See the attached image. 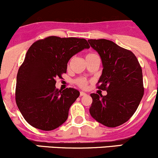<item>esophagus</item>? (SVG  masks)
Returning <instances> with one entry per match:
<instances>
[{"instance_id":"1","label":"esophagus","mask_w":158,"mask_h":158,"mask_svg":"<svg viewBox=\"0 0 158 158\" xmlns=\"http://www.w3.org/2000/svg\"><path fill=\"white\" fill-rule=\"evenodd\" d=\"M85 95H87V94H86L85 92H80V96H85Z\"/></svg>"}]
</instances>
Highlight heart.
Masks as SVG:
<instances>
[{"instance_id": "heart-1", "label": "heart", "mask_w": 158, "mask_h": 158, "mask_svg": "<svg viewBox=\"0 0 158 158\" xmlns=\"http://www.w3.org/2000/svg\"><path fill=\"white\" fill-rule=\"evenodd\" d=\"M94 56H98V55L95 54H93V53H89V54H86L85 59L94 57ZM76 84H77L79 87L82 88V89H85V88H87L88 86V81L86 80L85 79H83V78H79V79H76Z\"/></svg>"}]
</instances>
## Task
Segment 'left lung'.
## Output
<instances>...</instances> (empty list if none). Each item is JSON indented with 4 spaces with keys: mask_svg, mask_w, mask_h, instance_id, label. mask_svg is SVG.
Masks as SVG:
<instances>
[{
    "mask_svg": "<svg viewBox=\"0 0 158 158\" xmlns=\"http://www.w3.org/2000/svg\"><path fill=\"white\" fill-rule=\"evenodd\" d=\"M100 55L103 70L99 89L107 95L92 93L89 112L100 123L116 127L129 120L139 107L144 94L142 70L132 51L106 39L88 40Z\"/></svg>",
    "mask_w": 158,
    "mask_h": 158,
    "instance_id": "left-lung-1",
    "label": "left lung"
}]
</instances>
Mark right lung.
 <instances>
[{"instance_id": "obj_1", "label": "right lung", "mask_w": 158, "mask_h": 158, "mask_svg": "<svg viewBox=\"0 0 158 158\" xmlns=\"http://www.w3.org/2000/svg\"><path fill=\"white\" fill-rule=\"evenodd\" d=\"M84 39L49 36L33 43L16 76V102L26 122L41 130L59 127L79 96L73 88L56 89V78L66 73L73 56L89 48Z\"/></svg>"}]
</instances>
